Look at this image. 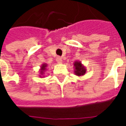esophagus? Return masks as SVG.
<instances>
[{"mask_svg":"<svg viewBox=\"0 0 126 126\" xmlns=\"http://www.w3.org/2000/svg\"><path fill=\"white\" fill-rule=\"evenodd\" d=\"M56 61L58 63H63V60H62V58H61L60 57H57L56 58Z\"/></svg>","mask_w":126,"mask_h":126,"instance_id":"esophagus-1","label":"esophagus"}]
</instances>
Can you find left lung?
<instances>
[{
    "label": "left lung",
    "mask_w": 126,
    "mask_h": 126,
    "mask_svg": "<svg viewBox=\"0 0 126 126\" xmlns=\"http://www.w3.org/2000/svg\"><path fill=\"white\" fill-rule=\"evenodd\" d=\"M74 74L78 76H83L86 73V69L81 61H76L74 63Z\"/></svg>",
    "instance_id": "8db88e82"
}]
</instances>
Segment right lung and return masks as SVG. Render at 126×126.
Segmentation results:
<instances>
[{
  "mask_svg": "<svg viewBox=\"0 0 126 126\" xmlns=\"http://www.w3.org/2000/svg\"><path fill=\"white\" fill-rule=\"evenodd\" d=\"M47 66H48V65H47V63H43L40 66V76H39L40 78H44V72L47 71Z\"/></svg>",
  "mask_w": 126,
  "mask_h": 126,
  "instance_id": "right-lung-1",
  "label": "right lung"
}]
</instances>
